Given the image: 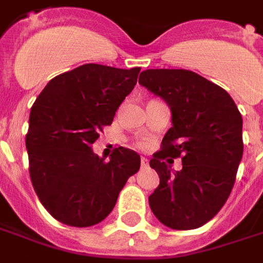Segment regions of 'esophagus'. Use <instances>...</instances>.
<instances>
[{
	"label": "esophagus",
	"instance_id": "esophagus-1",
	"mask_svg": "<svg viewBox=\"0 0 263 263\" xmlns=\"http://www.w3.org/2000/svg\"><path fill=\"white\" fill-rule=\"evenodd\" d=\"M148 166V161L147 158H141V167H147Z\"/></svg>",
	"mask_w": 263,
	"mask_h": 263
}]
</instances>
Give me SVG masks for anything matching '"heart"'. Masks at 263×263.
<instances>
[{
	"label": "heart",
	"mask_w": 263,
	"mask_h": 263,
	"mask_svg": "<svg viewBox=\"0 0 263 263\" xmlns=\"http://www.w3.org/2000/svg\"><path fill=\"white\" fill-rule=\"evenodd\" d=\"M145 145H147V144L144 143V141H141V143H139V147H141V148H144V147H145Z\"/></svg>",
	"instance_id": "1"
}]
</instances>
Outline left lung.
Segmentation results:
<instances>
[{
	"label": "left lung",
	"instance_id": "left-lung-1",
	"mask_svg": "<svg viewBox=\"0 0 263 263\" xmlns=\"http://www.w3.org/2000/svg\"><path fill=\"white\" fill-rule=\"evenodd\" d=\"M139 83L161 97L172 112V127L149 166L159 185L148 197L154 215L175 230L201 228L232 193L242 157V118L222 87L185 69H147ZM182 157L173 172L163 159Z\"/></svg>",
	"mask_w": 263,
	"mask_h": 263
}]
</instances>
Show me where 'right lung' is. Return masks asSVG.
Here are the masks:
<instances>
[{
	"label": "right lung",
	"mask_w": 263,
	"mask_h": 263,
	"mask_svg": "<svg viewBox=\"0 0 263 263\" xmlns=\"http://www.w3.org/2000/svg\"><path fill=\"white\" fill-rule=\"evenodd\" d=\"M139 73L140 68L82 65L49 80L31 106L26 134L31 183L61 223L88 228L104 220L140 169L141 159L133 149L116 148L105 161L91 148Z\"/></svg>",
	"instance_id": "obj_1"
}]
</instances>
